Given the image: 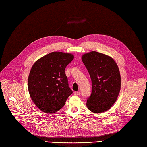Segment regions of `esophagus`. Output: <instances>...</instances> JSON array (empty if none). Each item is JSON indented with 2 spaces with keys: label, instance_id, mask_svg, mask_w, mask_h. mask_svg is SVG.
I'll return each instance as SVG.
<instances>
[{
  "label": "esophagus",
  "instance_id": "1",
  "mask_svg": "<svg viewBox=\"0 0 147 147\" xmlns=\"http://www.w3.org/2000/svg\"><path fill=\"white\" fill-rule=\"evenodd\" d=\"M74 94L75 95H80V91H77V92H75Z\"/></svg>",
  "mask_w": 147,
  "mask_h": 147
}]
</instances>
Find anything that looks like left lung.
Listing matches in <instances>:
<instances>
[{
	"label": "left lung",
	"instance_id": "obj_1",
	"mask_svg": "<svg viewBox=\"0 0 147 147\" xmlns=\"http://www.w3.org/2000/svg\"><path fill=\"white\" fill-rule=\"evenodd\" d=\"M82 59L92 81L87 108L95 114L105 112L112 107L120 93L121 77L118 65L112 57L95 51L83 54Z\"/></svg>",
	"mask_w": 147,
	"mask_h": 147
}]
</instances>
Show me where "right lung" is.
<instances>
[{
  "label": "right lung",
  "mask_w": 147,
  "mask_h": 147,
  "mask_svg": "<svg viewBox=\"0 0 147 147\" xmlns=\"http://www.w3.org/2000/svg\"><path fill=\"white\" fill-rule=\"evenodd\" d=\"M74 58L72 53L53 52L40 58L32 65L28 89L33 103L42 112H57L72 94L64 70Z\"/></svg>",
  "instance_id": "add662e5"
}]
</instances>
